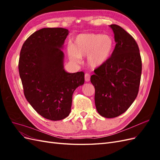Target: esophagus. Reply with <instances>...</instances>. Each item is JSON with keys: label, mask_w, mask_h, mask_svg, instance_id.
<instances>
[{"label": "esophagus", "mask_w": 160, "mask_h": 160, "mask_svg": "<svg viewBox=\"0 0 160 160\" xmlns=\"http://www.w3.org/2000/svg\"><path fill=\"white\" fill-rule=\"evenodd\" d=\"M85 80L86 82H89L90 81V75L89 73L85 74Z\"/></svg>", "instance_id": "obj_1"}]
</instances>
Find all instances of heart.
<instances>
[{"label": "heart", "instance_id": "b5f03b06", "mask_svg": "<svg viewBox=\"0 0 160 160\" xmlns=\"http://www.w3.org/2000/svg\"><path fill=\"white\" fill-rule=\"evenodd\" d=\"M113 37L108 35L95 33L80 34L72 45L67 47V54L74 63H79L81 57L87 56V63L97 68L103 65L111 57L114 49Z\"/></svg>", "mask_w": 160, "mask_h": 160}]
</instances>
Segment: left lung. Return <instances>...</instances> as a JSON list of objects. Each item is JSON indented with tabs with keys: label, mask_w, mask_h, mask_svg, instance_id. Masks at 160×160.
<instances>
[{
	"label": "left lung",
	"mask_w": 160,
	"mask_h": 160,
	"mask_svg": "<svg viewBox=\"0 0 160 160\" xmlns=\"http://www.w3.org/2000/svg\"><path fill=\"white\" fill-rule=\"evenodd\" d=\"M116 45L109 59L94 70L91 82L95 88V104L99 115L113 118L130 107L138 95L142 59L132 35L117 25L109 26Z\"/></svg>",
	"instance_id": "1"
}]
</instances>
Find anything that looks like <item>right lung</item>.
<instances>
[{
  "mask_svg": "<svg viewBox=\"0 0 160 160\" xmlns=\"http://www.w3.org/2000/svg\"><path fill=\"white\" fill-rule=\"evenodd\" d=\"M69 31L43 28L22 45L18 71L28 102L42 117L63 119L71 112L72 96L83 85V71L69 73L64 69L62 47Z\"/></svg>",
  "mask_w": 160,
  "mask_h": 160,
  "instance_id": "right-lung-1",
  "label": "right lung"
}]
</instances>
